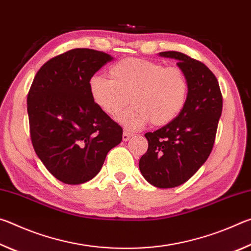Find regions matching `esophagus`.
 <instances>
[{
  "label": "esophagus",
  "instance_id": "1",
  "mask_svg": "<svg viewBox=\"0 0 251 251\" xmlns=\"http://www.w3.org/2000/svg\"><path fill=\"white\" fill-rule=\"evenodd\" d=\"M131 137H133V135L128 133V131H124V133H123V141H124V142L129 141Z\"/></svg>",
  "mask_w": 251,
  "mask_h": 251
}]
</instances>
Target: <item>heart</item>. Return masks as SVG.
Masks as SVG:
<instances>
[{
    "mask_svg": "<svg viewBox=\"0 0 251 251\" xmlns=\"http://www.w3.org/2000/svg\"><path fill=\"white\" fill-rule=\"evenodd\" d=\"M110 78L92 76L88 82L94 103L105 115L116 117L128 103L133 104L118 116L126 130H139L171 124L180 115L188 99V80L178 67L129 57L109 70Z\"/></svg>",
    "mask_w": 251,
    "mask_h": 251,
    "instance_id": "1",
    "label": "heart"
}]
</instances>
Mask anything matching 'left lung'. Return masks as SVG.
<instances>
[{
    "instance_id": "1",
    "label": "left lung",
    "mask_w": 251,
    "mask_h": 251,
    "mask_svg": "<svg viewBox=\"0 0 251 251\" xmlns=\"http://www.w3.org/2000/svg\"><path fill=\"white\" fill-rule=\"evenodd\" d=\"M174 58L188 80V99L175 121L146 133L148 150L139 171L151 185L174 188L187 180L209 157L223 110L218 80L208 67L180 52L158 53Z\"/></svg>"
}]
</instances>
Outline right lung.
<instances>
[{"instance_id":"obj_1","label":"right lung","mask_w":251,"mask_h":251,"mask_svg":"<svg viewBox=\"0 0 251 251\" xmlns=\"http://www.w3.org/2000/svg\"><path fill=\"white\" fill-rule=\"evenodd\" d=\"M113 57L74 49L37 72L27 95L32 144L46 169L64 184H84L100 173L123 129L93 101L88 82Z\"/></svg>"}]
</instances>
